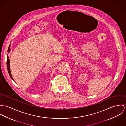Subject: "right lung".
I'll use <instances>...</instances> for the list:
<instances>
[{"mask_svg": "<svg viewBox=\"0 0 126 126\" xmlns=\"http://www.w3.org/2000/svg\"><path fill=\"white\" fill-rule=\"evenodd\" d=\"M10 51V46H9V48H8V52H9ZM7 69H8V72H9V74L11 77V78L14 80V79L12 77V74H11V71H10V59L9 58V57L7 55Z\"/></svg>", "mask_w": 126, "mask_h": 126, "instance_id": "add662e5", "label": "right lung"}]
</instances>
